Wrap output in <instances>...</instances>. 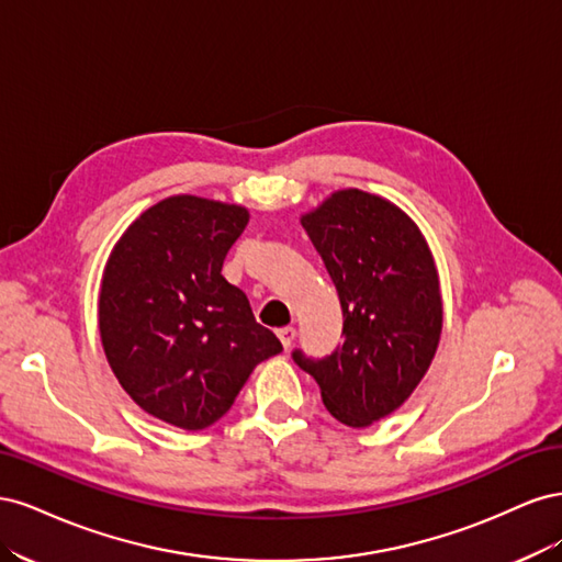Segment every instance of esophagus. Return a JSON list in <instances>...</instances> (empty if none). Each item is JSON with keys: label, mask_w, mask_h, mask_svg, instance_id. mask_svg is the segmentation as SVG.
Returning a JSON list of instances; mask_svg holds the SVG:
<instances>
[{"label": "esophagus", "mask_w": 562, "mask_h": 562, "mask_svg": "<svg viewBox=\"0 0 562 562\" xmlns=\"http://www.w3.org/2000/svg\"><path fill=\"white\" fill-rule=\"evenodd\" d=\"M277 335H279V339H281V345H283V349H288L293 345V339H295V328H291V326H285V328H279L277 330Z\"/></svg>", "instance_id": "obj_1"}]
</instances>
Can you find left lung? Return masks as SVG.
<instances>
[{"label": "left lung", "instance_id": "obj_1", "mask_svg": "<svg viewBox=\"0 0 562 562\" xmlns=\"http://www.w3.org/2000/svg\"><path fill=\"white\" fill-rule=\"evenodd\" d=\"M342 307V345L323 359L293 349L323 405L347 427L394 413L429 370L443 328L438 274L417 225L361 190L335 192L302 217Z\"/></svg>", "mask_w": 562, "mask_h": 562}]
</instances>
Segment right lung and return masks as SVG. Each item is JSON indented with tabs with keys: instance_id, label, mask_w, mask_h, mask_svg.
<instances>
[{
	"instance_id": "add662e5",
	"label": "right lung",
	"mask_w": 562,
	"mask_h": 562,
	"mask_svg": "<svg viewBox=\"0 0 562 562\" xmlns=\"http://www.w3.org/2000/svg\"><path fill=\"white\" fill-rule=\"evenodd\" d=\"M248 225L241 206L171 196L114 246L98 321L119 384L145 413L199 431L223 417L252 368L283 347L223 271Z\"/></svg>"
}]
</instances>
